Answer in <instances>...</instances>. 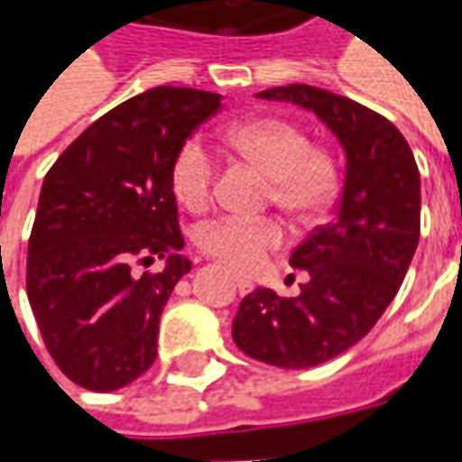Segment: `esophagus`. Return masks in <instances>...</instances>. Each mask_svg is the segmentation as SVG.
Returning <instances> with one entry per match:
<instances>
[{
    "label": "esophagus",
    "instance_id": "esophagus-1",
    "mask_svg": "<svg viewBox=\"0 0 462 462\" xmlns=\"http://www.w3.org/2000/svg\"><path fill=\"white\" fill-rule=\"evenodd\" d=\"M235 284H237V290H240V294H250V291H252V282L250 280H242V277H235Z\"/></svg>",
    "mask_w": 462,
    "mask_h": 462
}]
</instances>
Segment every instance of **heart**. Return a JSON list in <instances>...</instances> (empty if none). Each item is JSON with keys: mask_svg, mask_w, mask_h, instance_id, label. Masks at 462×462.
<instances>
[{"mask_svg": "<svg viewBox=\"0 0 462 462\" xmlns=\"http://www.w3.org/2000/svg\"><path fill=\"white\" fill-rule=\"evenodd\" d=\"M225 141L240 158L270 175L267 200L291 222L311 225L331 208L341 182L339 161L329 148L310 143L301 125L277 116H254L230 125ZM171 182L175 198L188 210H202L212 200L217 182V161L210 148L198 138L182 143L172 161ZM195 237L200 250L227 270L252 274L272 250L282 247L284 232L270 217H215L202 222Z\"/></svg>", "mask_w": 462, "mask_h": 462, "instance_id": "b5f03b06", "label": "heart"}]
</instances>
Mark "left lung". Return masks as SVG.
Here are the masks:
<instances>
[{"mask_svg":"<svg viewBox=\"0 0 462 462\" xmlns=\"http://www.w3.org/2000/svg\"><path fill=\"white\" fill-rule=\"evenodd\" d=\"M257 96L319 116L346 151V180L337 217L291 252V267L310 274L300 294H247L232 339L270 366H319L364 339L396 297L420 235V175L396 125L346 96L307 84Z\"/></svg>","mask_w":462,"mask_h":462,"instance_id":"1","label":"left lung"}]
</instances>
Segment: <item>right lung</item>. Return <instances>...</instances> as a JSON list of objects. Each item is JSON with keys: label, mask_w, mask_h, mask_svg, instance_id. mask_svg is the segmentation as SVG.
<instances>
[{"label": "right lung", "mask_w": 462, "mask_h": 462, "mask_svg": "<svg viewBox=\"0 0 462 462\" xmlns=\"http://www.w3.org/2000/svg\"><path fill=\"white\" fill-rule=\"evenodd\" d=\"M220 94L158 86L94 121L49 168L26 257V297L56 366L116 391L158 356L162 307L182 254L171 168ZM166 260L161 273L147 267Z\"/></svg>", "instance_id": "right-lung-1"}]
</instances>
